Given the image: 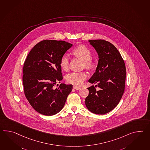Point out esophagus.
I'll use <instances>...</instances> for the list:
<instances>
[{
    "label": "esophagus",
    "instance_id": "esophagus-1",
    "mask_svg": "<svg viewBox=\"0 0 150 150\" xmlns=\"http://www.w3.org/2000/svg\"><path fill=\"white\" fill-rule=\"evenodd\" d=\"M74 89H76V90H80L81 89V87H77V86H74L73 87Z\"/></svg>",
    "mask_w": 150,
    "mask_h": 150
}]
</instances>
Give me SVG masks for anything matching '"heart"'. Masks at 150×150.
I'll return each instance as SVG.
<instances>
[{"instance_id": "b5f03b06", "label": "heart", "mask_w": 150, "mask_h": 150, "mask_svg": "<svg viewBox=\"0 0 150 150\" xmlns=\"http://www.w3.org/2000/svg\"><path fill=\"white\" fill-rule=\"evenodd\" d=\"M73 54L83 61L84 66L86 68H91L93 67L94 62L91 60L92 53L87 47L84 45L77 47L73 50ZM60 66L63 70H66L69 68V57L68 55H63L61 57ZM87 77V74L84 72H73L67 75L66 80L68 83L80 86L86 79Z\"/></svg>"}]
</instances>
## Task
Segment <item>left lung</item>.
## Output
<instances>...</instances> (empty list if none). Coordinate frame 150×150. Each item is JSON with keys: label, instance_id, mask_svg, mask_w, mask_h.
<instances>
[{"label": "left lung", "instance_id": "1", "mask_svg": "<svg viewBox=\"0 0 150 150\" xmlns=\"http://www.w3.org/2000/svg\"><path fill=\"white\" fill-rule=\"evenodd\" d=\"M98 55L95 73L89 82L97 83L100 90L92 86L85 100L91 112L104 115L113 110L119 103L125 89L126 68L122 57L112 43L104 40H89Z\"/></svg>", "mask_w": 150, "mask_h": 150}]
</instances>
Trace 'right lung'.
<instances>
[{"label": "right lung", "mask_w": 150, "mask_h": 150, "mask_svg": "<svg viewBox=\"0 0 150 150\" xmlns=\"http://www.w3.org/2000/svg\"><path fill=\"white\" fill-rule=\"evenodd\" d=\"M72 44L64 41L44 40L35 45L28 54L23 67L24 93L38 112L52 116L63 108L73 85L61 83L60 60Z\"/></svg>", "instance_id": "1"}]
</instances>
